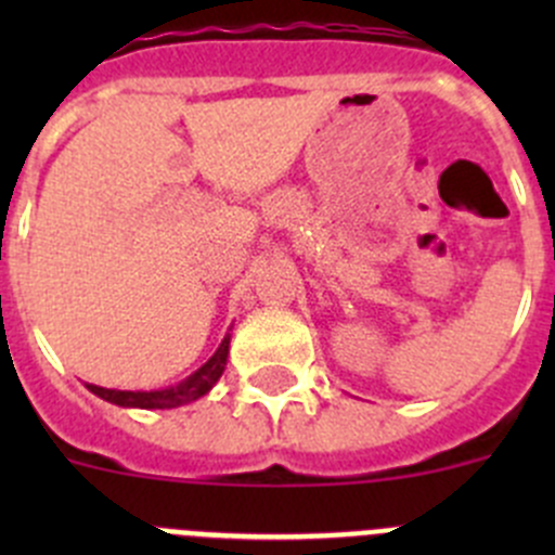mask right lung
Wrapping results in <instances>:
<instances>
[{"instance_id":"right-lung-1","label":"right lung","mask_w":555,"mask_h":555,"mask_svg":"<svg viewBox=\"0 0 555 555\" xmlns=\"http://www.w3.org/2000/svg\"><path fill=\"white\" fill-rule=\"evenodd\" d=\"M228 346H231V338H225L220 344V349L215 351L209 362L204 367L193 373L188 382H182L173 389H164V391H117V389H104V386L96 384H86L93 395H99L106 402H115V405L122 408H179V405H188V402L198 400L204 397L211 386L217 384V378L222 376L225 371V362H228Z\"/></svg>"}]
</instances>
